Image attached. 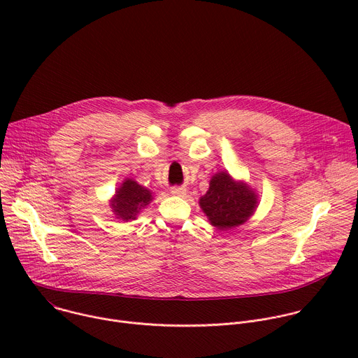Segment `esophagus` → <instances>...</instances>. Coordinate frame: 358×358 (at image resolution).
Returning a JSON list of instances; mask_svg holds the SVG:
<instances>
[{"instance_id":"obj_1","label":"esophagus","mask_w":358,"mask_h":358,"mask_svg":"<svg viewBox=\"0 0 358 358\" xmlns=\"http://www.w3.org/2000/svg\"><path fill=\"white\" fill-rule=\"evenodd\" d=\"M173 195H177V196H184L187 194V189L182 188V187H173L171 191H170Z\"/></svg>"}]
</instances>
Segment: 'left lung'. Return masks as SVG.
<instances>
[{
	"instance_id": "1",
	"label": "left lung",
	"mask_w": 358,
	"mask_h": 358,
	"mask_svg": "<svg viewBox=\"0 0 358 358\" xmlns=\"http://www.w3.org/2000/svg\"><path fill=\"white\" fill-rule=\"evenodd\" d=\"M199 207L217 231L245 224L257 211L259 195L243 180H235L227 170L215 173L208 191L199 196Z\"/></svg>"
}]
</instances>
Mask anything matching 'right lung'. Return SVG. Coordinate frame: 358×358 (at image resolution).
I'll use <instances>...</instances> for the list:
<instances>
[{"instance_id": "add662e5", "label": "right lung", "mask_w": 358, "mask_h": 358, "mask_svg": "<svg viewBox=\"0 0 358 358\" xmlns=\"http://www.w3.org/2000/svg\"><path fill=\"white\" fill-rule=\"evenodd\" d=\"M152 191L140 185L133 178H124L110 198L109 206L120 221H134L137 215L152 201Z\"/></svg>"}]
</instances>
